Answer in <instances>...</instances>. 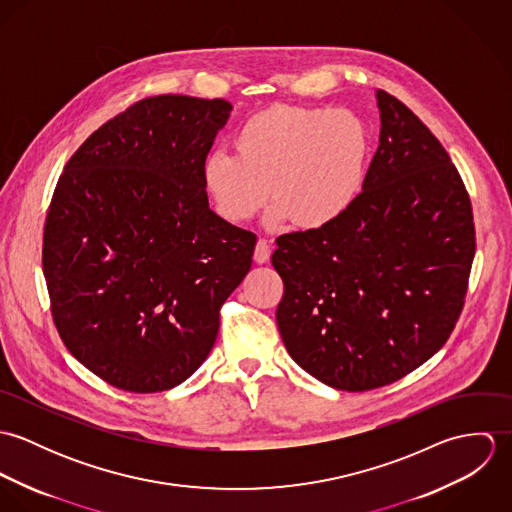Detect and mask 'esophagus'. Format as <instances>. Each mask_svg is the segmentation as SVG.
Instances as JSON below:
<instances>
[{"label":"esophagus","instance_id":"34e87169","mask_svg":"<svg viewBox=\"0 0 512 512\" xmlns=\"http://www.w3.org/2000/svg\"><path fill=\"white\" fill-rule=\"evenodd\" d=\"M270 254H272V248H270V242L266 238H260L256 242V248H254V260L256 264H266L270 260Z\"/></svg>","mask_w":512,"mask_h":512}]
</instances>
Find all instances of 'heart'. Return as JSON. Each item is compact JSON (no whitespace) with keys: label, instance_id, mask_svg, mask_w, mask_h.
<instances>
[{"label":"heart","instance_id":"1","mask_svg":"<svg viewBox=\"0 0 512 512\" xmlns=\"http://www.w3.org/2000/svg\"><path fill=\"white\" fill-rule=\"evenodd\" d=\"M236 153L203 159V187L222 219H252L272 197L270 224L325 228L359 199L370 134L349 108L274 106L240 124Z\"/></svg>","mask_w":512,"mask_h":512}]
</instances>
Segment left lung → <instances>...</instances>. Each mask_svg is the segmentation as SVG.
Instances as JSON below:
<instances>
[{
  "mask_svg": "<svg viewBox=\"0 0 512 512\" xmlns=\"http://www.w3.org/2000/svg\"><path fill=\"white\" fill-rule=\"evenodd\" d=\"M378 149L355 205L325 228L278 236L276 311L293 361L365 392L434 357L463 309L475 256L467 189L447 151L398 98L376 90Z\"/></svg>",
  "mask_w": 512,
  "mask_h": 512,
  "instance_id": "obj_1",
  "label": "left lung"
}]
</instances>
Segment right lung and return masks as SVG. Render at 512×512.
Masks as SVG:
<instances>
[{"instance_id": "1", "label": "right lung", "mask_w": 512, "mask_h": 512, "mask_svg": "<svg viewBox=\"0 0 512 512\" xmlns=\"http://www.w3.org/2000/svg\"><path fill=\"white\" fill-rule=\"evenodd\" d=\"M232 104L161 94L74 151L43 234L57 331L80 365L138 394L209 357L220 305L252 266L256 234L209 209L201 167Z\"/></svg>"}]
</instances>
